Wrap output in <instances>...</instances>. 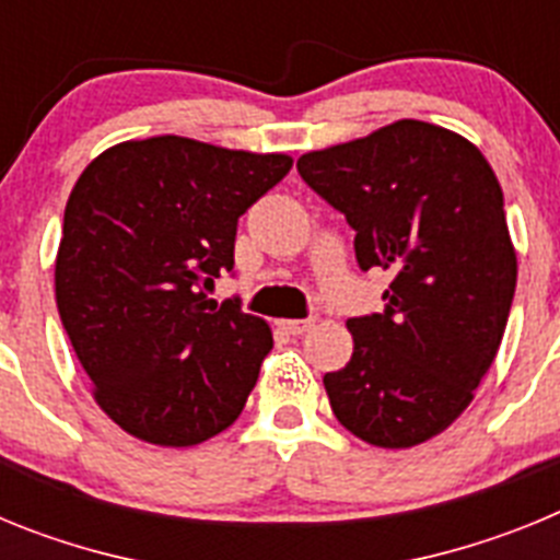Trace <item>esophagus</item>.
I'll return each mask as SVG.
<instances>
[{
    "mask_svg": "<svg viewBox=\"0 0 560 560\" xmlns=\"http://www.w3.org/2000/svg\"><path fill=\"white\" fill-rule=\"evenodd\" d=\"M283 330L291 336H303L305 330L314 328V319H283Z\"/></svg>",
    "mask_w": 560,
    "mask_h": 560,
    "instance_id": "obj_1",
    "label": "esophagus"
}]
</instances>
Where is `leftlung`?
<instances>
[{
    "mask_svg": "<svg viewBox=\"0 0 560 560\" xmlns=\"http://www.w3.org/2000/svg\"><path fill=\"white\" fill-rule=\"evenodd\" d=\"M296 171L345 212L364 271H393L384 314L348 319L353 355L325 373L336 420L381 448H412L474 400L516 291L497 173L474 142L423 120L308 151Z\"/></svg>",
    "mask_w": 560,
    "mask_h": 560,
    "instance_id": "1",
    "label": "left lung"
}]
</instances>
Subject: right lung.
I'll list each match as a JSON object with an SVG mask.
<instances>
[{
	"mask_svg": "<svg viewBox=\"0 0 560 560\" xmlns=\"http://www.w3.org/2000/svg\"><path fill=\"white\" fill-rule=\"evenodd\" d=\"M291 171L289 153L176 133L128 140L69 192L56 303L97 407L153 446L235 423L271 350L266 319L205 289L235 264L237 219Z\"/></svg>",
	"mask_w": 560,
	"mask_h": 560,
	"instance_id": "obj_1",
	"label": "right lung"
}]
</instances>
